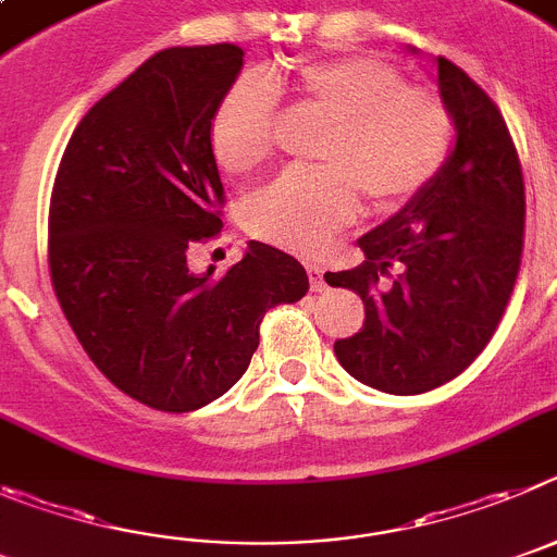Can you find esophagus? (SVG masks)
I'll return each mask as SVG.
<instances>
[{
	"instance_id": "1",
	"label": "esophagus",
	"mask_w": 557,
	"mask_h": 557,
	"mask_svg": "<svg viewBox=\"0 0 557 557\" xmlns=\"http://www.w3.org/2000/svg\"><path fill=\"white\" fill-rule=\"evenodd\" d=\"M308 280H310V290H324L327 283H324V269L319 263H308Z\"/></svg>"
}]
</instances>
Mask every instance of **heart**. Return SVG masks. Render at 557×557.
Returning a JSON list of instances; mask_svg holds the SVG:
<instances>
[{
	"mask_svg": "<svg viewBox=\"0 0 557 557\" xmlns=\"http://www.w3.org/2000/svg\"><path fill=\"white\" fill-rule=\"evenodd\" d=\"M290 104L324 122L313 158L324 166L285 172L249 197L247 230L294 252H315L366 210L403 208L447 163L453 113L438 94L405 85L399 69L347 54L302 63L274 83ZM274 97L258 79L235 83L210 119V149L227 174L255 172L272 154Z\"/></svg>",
	"mask_w": 557,
	"mask_h": 557,
	"instance_id": "heart-1",
	"label": "heart"
}]
</instances>
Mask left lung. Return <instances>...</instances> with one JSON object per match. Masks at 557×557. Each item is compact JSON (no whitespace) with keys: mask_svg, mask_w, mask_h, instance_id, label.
<instances>
[{"mask_svg":"<svg viewBox=\"0 0 557 557\" xmlns=\"http://www.w3.org/2000/svg\"><path fill=\"white\" fill-rule=\"evenodd\" d=\"M438 91L458 129L453 154L397 216L360 238V267L324 274L366 308L360 333L335 341V358L385 394L458 377L497 330L522 263L524 180L508 124L447 58Z\"/></svg>","mask_w":557,"mask_h":557,"instance_id":"obj_1","label":"left lung"}]
</instances>
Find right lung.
Instances as JSON below:
<instances>
[{"mask_svg":"<svg viewBox=\"0 0 557 557\" xmlns=\"http://www.w3.org/2000/svg\"><path fill=\"white\" fill-rule=\"evenodd\" d=\"M242 66L235 44L152 54L85 113L49 199L66 322L110 383L166 413L233 388L267 310L308 290L302 263L260 242L224 277L188 272V247L222 230L210 119Z\"/></svg>","mask_w":557,"mask_h":557,"instance_id":"1","label":"right lung"}]
</instances>
